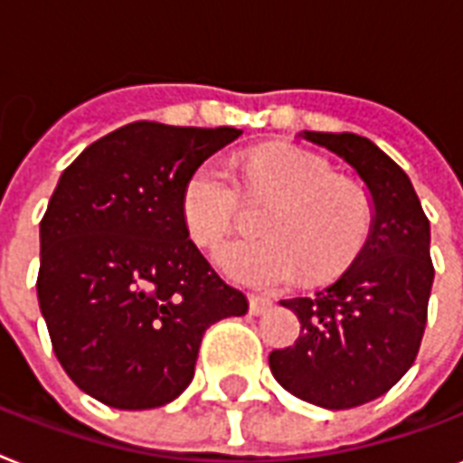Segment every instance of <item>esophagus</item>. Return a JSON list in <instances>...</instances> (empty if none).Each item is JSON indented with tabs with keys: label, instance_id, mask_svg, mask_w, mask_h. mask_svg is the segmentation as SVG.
I'll return each instance as SVG.
<instances>
[{
	"label": "esophagus",
	"instance_id": "obj_1",
	"mask_svg": "<svg viewBox=\"0 0 463 463\" xmlns=\"http://www.w3.org/2000/svg\"><path fill=\"white\" fill-rule=\"evenodd\" d=\"M270 299L269 297H259V295H250V314L259 317V314H266L270 309Z\"/></svg>",
	"mask_w": 463,
	"mask_h": 463
}]
</instances>
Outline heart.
<instances>
[{
    "mask_svg": "<svg viewBox=\"0 0 463 463\" xmlns=\"http://www.w3.org/2000/svg\"><path fill=\"white\" fill-rule=\"evenodd\" d=\"M242 194L276 204L257 221L261 238L216 244L213 264L232 283L276 290L295 283H326L347 270L373 228V204L364 187L337 178L328 161L297 146H266L244 161ZM240 190L216 156L199 161L180 187V219L187 235L209 247L231 231Z\"/></svg>",
    "mask_w": 463,
    "mask_h": 463,
    "instance_id": "b5f03b06",
    "label": "heart"
}]
</instances>
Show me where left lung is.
<instances>
[{"instance_id": "8db88e82", "label": "left lung", "mask_w": 463, "mask_h": 463, "mask_svg": "<svg viewBox=\"0 0 463 463\" xmlns=\"http://www.w3.org/2000/svg\"><path fill=\"white\" fill-rule=\"evenodd\" d=\"M304 140L359 173L373 199V228L337 283L280 302L295 311L302 330L292 347L273 349L269 364L299 400L352 409L388 392L419 354L435 278L430 221L407 173L371 140L314 130Z\"/></svg>"}]
</instances>
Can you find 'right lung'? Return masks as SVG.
<instances>
[{
    "instance_id": "add662e5",
    "label": "right lung",
    "mask_w": 463,
    "mask_h": 463,
    "mask_svg": "<svg viewBox=\"0 0 463 463\" xmlns=\"http://www.w3.org/2000/svg\"><path fill=\"white\" fill-rule=\"evenodd\" d=\"M240 135L128 123L61 173L40 221L37 299L59 364L101 404H168L206 328L247 314L180 219L187 173Z\"/></svg>"
}]
</instances>
